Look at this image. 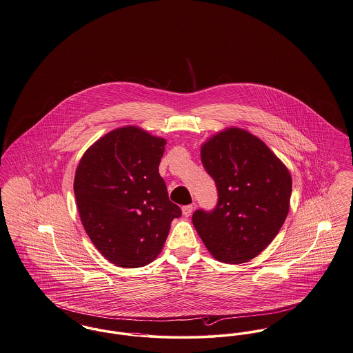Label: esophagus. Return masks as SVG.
Returning <instances> with one entry per match:
<instances>
[{
    "instance_id": "1",
    "label": "esophagus",
    "mask_w": 353,
    "mask_h": 353,
    "mask_svg": "<svg viewBox=\"0 0 353 353\" xmlns=\"http://www.w3.org/2000/svg\"><path fill=\"white\" fill-rule=\"evenodd\" d=\"M193 209H194L193 205H185V207H183V214H184L185 217H189V216L193 213Z\"/></svg>"
}]
</instances>
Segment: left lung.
I'll list each match as a JSON object with an SVG mask.
<instances>
[{"mask_svg": "<svg viewBox=\"0 0 353 353\" xmlns=\"http://www.w3.org/2000/svg\"><path fill=\"white\" fill-rule=\"evenodd\" d=\"M201 161L219 201L212 212L196 210L192 223L216 260L248 263L270 245L288 216L290 170L264 141L236 126L208 139Z\"/></svg>", "mask_w": 353, "mask_h": 353, "instance_id": "left-lung-1", "label": "left lung"}]
</instances>
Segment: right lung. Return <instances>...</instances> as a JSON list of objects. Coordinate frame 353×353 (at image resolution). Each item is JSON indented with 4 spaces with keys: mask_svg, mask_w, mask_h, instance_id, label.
<instances>
[{
    "mask_svg": "<svg viewBox=\"0 0 353 353\" xmlns=\"http://www.w3.org/2000/svg\"><path fill=\"white\" fill-rule=\"evenodd\" d=\"M165 144L139 126L117 128L89 146L76 169L73 189L85 232L117 267L150 264L170 223L181 216L159 173Z\"/></svg>",
    "mask_w": 353,
    "mask_h": 353,
    "instance_id": "add662e5",
    "label": "right lung"
}]
</instances>
